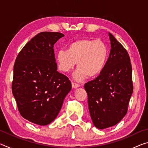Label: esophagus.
Here are the masks:
<instances>
[{"instance_id":"1","label":"esophagus","mask_w":148,"mask_h":148,"mask_svg":"<svg viewBox=\"0 0 148 148\" xmlns=\"http://www.w3.org/2000/svg\"><path fill=\"white\" fill-rule=\"evenodd\" d=\"M72 87H73V88H77V87H78L79 86L76 83H74V82H72Z\"/></svg>"}]
</instances>
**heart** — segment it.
<instances>
[{"instance_id":"b5f03b06","label":"heart","mask_w":148,"mask_h":148,"mask_svg":"<svg viewBox=\"0 0 148 148\" xmlns=\"http://www.w3.org/2000/svg\"><path fill=\"white\" fill-rule=\"evenodd\" d=\"M108 50L101 40L80 39L69 45L66 50L61 49L56 53V61L59 71H71L76 64L75 79L85 77H94L101 73L106 64Z\"/></svg>"}]
</instances>
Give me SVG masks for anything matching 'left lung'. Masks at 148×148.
Returning a JSON list of instances; mask_svg holds the SVG:
<instances>
[{
	"mask_svg": "<svg viewBox=\"0 0 148 148\" xmlns=\"http://www.w3.org/2000/svg\"><path fill=\"white\" fill-rule=\"evenodd\" d=\"M109 38L111 49L103 70L84 85L90 116L99 129L114 126L123 118L133 91L128 52L111 33Z\"/></svg>",
	"mask_w": 148,
	"mask_h": 148,
	"instance_id": "obj_1",
	"label": "left lung"
}]
</instances>
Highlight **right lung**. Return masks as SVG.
<instances>
[{
	"label": "right lung",
	"mask_w": 148,
	"mask_h": 148,
	"mask_svg": "<svg viewBox=\"0 0 148 148\" xmlns=\"http://www.w3.org/2000/svg\"><path fill=\"white\" fill-rule=\"evenodd\" d=\"M64 35L42 32L19 52L14 66L12 93L23 118L46 125L56 118L72 89L69 77L57 71L53 45Z\"/></svg>",
	"instance_id": "1"
}]
</instances>
